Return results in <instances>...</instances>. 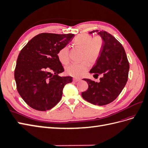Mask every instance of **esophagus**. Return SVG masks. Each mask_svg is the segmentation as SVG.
Wrapping results in <instances>:
<instances>
[{"instance_id":"34e87169","label":"esophagus","mask_w":148,"mask_h":148,"mask_svg":"<svg viewBox=\"0 0 148 148\" xmlns=\"http://www.w3.org/2000/svg\"><path fill=\"white\" fill-rule=\"evenodd\" d=\"M80 79H79V78H73V81L74 82H79L80 81Z\"/></svg>"}]
</instances>
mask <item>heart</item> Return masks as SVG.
Returning <instances> with one entry per match:
<instances>
[{
	"instance_id": "obj_1",
	"label": "heart",
	"mask_w": 148,
	"mask_h": 148,
	"mask_svg": "<svg viewBox=\"0 0 148 148\" xmlns=\"http://www.w3.org/2000/svg\"><path fill=\"white\" fill-rule=\"evenodd\" d=\"M73 46L83 51L81 64H73L66 67V73L71 77L79 78L86 73L89 68V64H94L99 59L104 44V40L101 36L92 38L89 34H80L73 40ZM57 57L62 64L66 65L70 61L69 49L64 47L57 53Z\"/></svg>"
}]
</instances>
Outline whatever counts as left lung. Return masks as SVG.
<instances>
[{"mask_svg": "<svg viewBox=\"0 0 148 148\" xmlns=\"http://www.w3.org/2000/svg\"><path fill=\"white\" fill-rule=\"evenodd\" d=\"M104 40L99 59L90 70L95 75H102L99 83L84 78L88 88L82 94L84 100L94 105L104 106L118 97L128 81L129 62L125 49L112 35L105 31L94 30Z\"/></svg>", "mask_w": 148, "mask_h": 148, "instance_id": "obj_1", "label": "left lung"}]
</instances>
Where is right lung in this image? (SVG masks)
<instances>
[{
    "label": "right lung",
    "mask_w": 148,
    "mask_h": 148,
    "mask_svg": "<svg viewBox=\"0 0 148 148\" xmlns=\"http://www.w3.org/2000/svg\"><path fill=\"white\" fill-rule=\"evenodd\" d=\"M73 37V34L41 33L21 50L15 79L19 95L31 108L40 111L51 109L60 101L65 85L72 82V77L58 75L64 69L57 53Z\"/></svg>",
    "instance_id": "add662e5"
}]
</instances>
